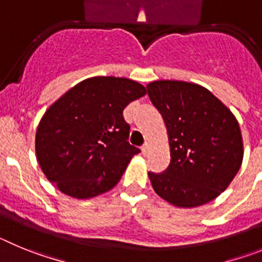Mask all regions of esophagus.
Instances as JSON below:
<instances>
[{"label": "esophagus", "mask_w": 262, "mask_h": 262, "mask_svg": "<svg viewBox=\"0 0 262 262\" xmlns=\"http://www.w3.org/2000/svg\"><path fill=\"white\" fill-rule=\"evenodd\" d=\"M148 151H149V143L145 142L144 144L142 145V152H143V155H147Z\"/></svg>", "instance_id": "1"}]
</instances>
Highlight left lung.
Here are the masks:
<instances>
[{
    "instance_id": "obj_1",
    "label": "left lung",
    "mask_w": 262,
    "mask_h": 262,
    "mask_svg": "<svg viewBox=\"0 0 262 262\" xmlns=\"http://www.w3.org/2000/svg\"><path fill=\"white\" fill-rule=\"evenodd\" d=\"M148 96L164 119L170 164L148 173L152 187L177 207H196L215 200L243 163V138L231 110L201 85L160 80Z\"/></svg>"
}]
</instances>
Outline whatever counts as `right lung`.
<instances>
[{
  "label": "right lung",
  "mask_w": 262,
  "mask_h": 262,
  "mask_svg": "<svg viewBox=\"0 0 262 262\" xmlns=\"http://www.w3.org/2000/svg\"><path fill=\"white\" fill-rule=\"evenodd\" d=\"M147 93L123 77L86 78L53 102L39 122L36 160L61 193L88 200L111 190L140 149L127 142L123 110Z\"/></svg>",
  "instance_id": "obj_1"
}]
</instances>
